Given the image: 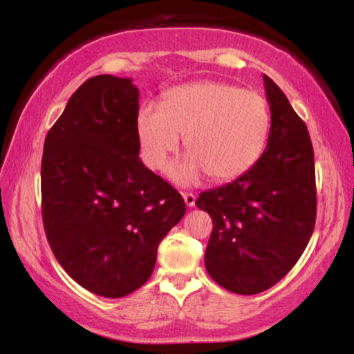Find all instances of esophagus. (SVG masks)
Listing matches in <instances>:
<instances>
[{"mask_svg":"<svg viewBox=\"0 0 354 354\" xmlns=\"http://www.w3.org/2000/svg\"><path fill=\"white\" fill-rule=\"evenodd\" d=\"M182 196H183V200H185V205H187L188 207H193V206H195L196 196L193 195V193H182Z\"/></svg>","mask_w":354,"mask_h":354,"instance_id":"esophagus-1","label":"esophagus"}]
</instances>
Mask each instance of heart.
<instances>
[{"label": "heart", "instance_id": "heart-1", "mask_svg": "<svg viewBox=\"0 0 354 354\" xmlns=\"http://www.w3.org/2000/svg\"><path fill=\"white\" fill-rule=\"evenodd\" d=\"M269 132L270 111L263 95L216 80L171 88L159 108L145 104L137 115L140 154L153 171L166 166L185 137L188 156L169 169L183 185L203 172L212 182L243 176L264 153Z\"/></svg>", "mask_w": 354, "mask_h": 354}]
</instances>
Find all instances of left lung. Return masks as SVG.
<instances>
[{
  "label": "left lung",
  "mask_w": 354,
  "mask_h": 354,
  "mask_svg": "<svg viewBox=\"0 0 354 354\" xmlns=\"http://www.w3.org/2000/svg\"><path fill=\"white\" fill-rule=\"evenodd\" d=\"M264 88L270 108L264 153L243 176L196 200L212 219L207 274L239 295L261 293L285 277L316 224L314 151L306 124L268 75Z\"/></svg>",
  "instance_id": "left-lung-1"
}]
</instances>
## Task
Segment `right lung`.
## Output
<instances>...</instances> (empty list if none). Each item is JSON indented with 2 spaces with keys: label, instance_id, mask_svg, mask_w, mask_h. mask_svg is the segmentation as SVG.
<instances>
[{
  "label": "right lung",
  "instance_id": "1",
  "mask_svg": "<svg viewBox=\"0 0 354 354\" xmlns=\"http://www.w3.org/2000/svg\"><path fill=\"white\" fill-rule=\"evenodd\" d=\"M138 88L96 75L67 101L45 138L41 214L57 263L104 298L151 277L158 246L185 214L176 188L138 158Z\"/></svg>",
  "mask_w": 354,
  "mask_h": 354
}]
</instances>
